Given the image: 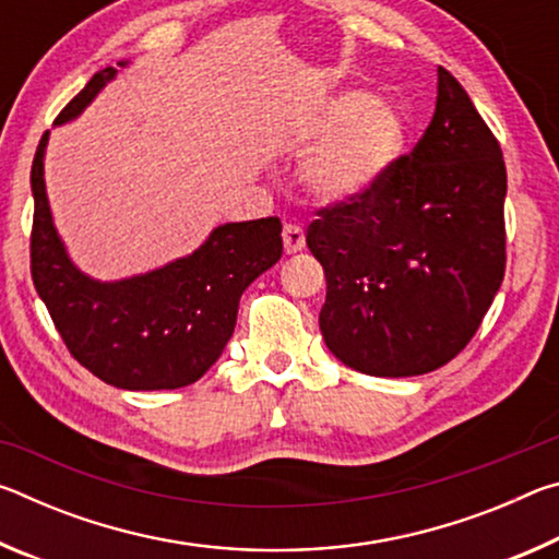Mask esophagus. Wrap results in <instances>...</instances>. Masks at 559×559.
<instances>
[{
  "mask_svg": "<svg viewBox=\"0 0 559 559\" xmlns=\"http://www.w3.org/2000/svg\"><path fill=\"white\" fill-rule=\"evenodd\" d=\"M283 246H286V253H298L306 246V231L296 224L283 226Z\"/></svg>",
  "mask_w": 559,
  "mask_h": 559,
  "instance_id": "34e87169",
  "label": "esophagus"
}]
</instances>
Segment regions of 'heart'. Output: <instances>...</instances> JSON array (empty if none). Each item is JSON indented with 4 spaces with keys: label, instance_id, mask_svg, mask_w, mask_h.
Listing matches in <instances>:
<instances>
[{
    "label": "heart",
    "instance_id": "heart-1",
    "mask_svg": "<svg viewBox=\"0 0 559 559\" xmlns=\"http://www.w3.org/2000/svg\"><path fill=\"white\" fill-rule=\"evenodd\" d=\"M302 145H318L302 165V189L325 204H357L380 192L400 165L406 122L394 103L345 88L316 108Z\"/></svg>",
    "mask_w": 559,
    "mask_h": 559
}]
</instances>
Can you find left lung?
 <instances>
[{
    "label": "left lung",
    "instance_id": "obj_1",
    "mask_svg": "<svg viewBox=\"0 0 559 559\" xmlns=\"http://www.w3.org/2000/svg\"><path fill=\"white\" fill-rule=\"evenodd\" d=\"M437 110L380 192L320 210L308 249L328 281L320 333L372 377L451 362L503 283L508 177L498 140L439 66Z\"/></svg>",
    "mask_w": 559,
    "mask_h": 559
}]
</instances>
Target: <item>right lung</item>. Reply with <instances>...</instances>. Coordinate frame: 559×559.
<instances>
[{
	"mask_svg": "<svg viewBox=\"0 0 559 559\" xmlns=\"http://www.w3.org/2000/svg\"><path fill=\"white\" fill-rule=\"evenodd\" d=\"M98 71L61 110L56 126L81 116L120 69ZM44 132L32 165V278L66 347L118 390H179L200 380L234 335L241 293L283 253L281 219L229 222L200 249L165 266L118 281H98L75 266L53 224L44 179Z\"/></svg>",
	"mask_w": 559,
	"mask_h": 559,
	"instance_id": "obj_1",
	"label": "right lung"
}]
</instances>
